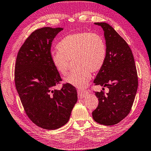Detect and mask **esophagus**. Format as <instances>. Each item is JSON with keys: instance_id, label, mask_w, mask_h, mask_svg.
<instances>
[{"instance_id": "1", "label": "esophagus", "mask_w": 151, "mask_h": 151, "mask_svg": "<svg viewBox=\"0 0 151 151\" xmlns=\"http://www.w3.org/2000/svg\"><path fill=\"white\" fill-rule=\"evenodd\" d=\"M77 92H78V97L80 98H84L86 96V94H88V92L86 91V90H81V89H78L77 90Z\"/></svg>"}]
</instances>
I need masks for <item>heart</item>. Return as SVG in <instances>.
Returning a JSON list of instances; mask_svg holds the SVG:
<instances>
[{
  "label": "heart",
  "mask_w": 151,
  "mask_h": 151,
  "mask_svg": "<svg viewBox=\"0 0 151 151\" xmlns=\"http://www.w3.org/2000/svg\"><path fill=\"white\" fill-rule=\"evenodd\" d=\"M58 51L51 55V63L61 75H65L70 61L76 67L65 83L84 88L92 78V72L99 71L106 58V45L103 37L95 33L78 32L65 36L57 45Z\"/></svg>",
  "instance_id": "obj_1"
}]
</instances>
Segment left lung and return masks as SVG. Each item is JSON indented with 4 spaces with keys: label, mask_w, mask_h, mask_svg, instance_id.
<instances>
[{
    "label": "left lung",
    "mask_w": 151,
    "mask_h": 151,
    "mask_svg": "<svg viewBox=\"0 0 151 151\" xmlns=\"http://www.w3.org/2000/svg\"><path fill=\"white\" fill-rule=\"evenodd\" d=\"M94 24L104 30L107 53L104 66L94 83L107 86L109 92H95L99 104L92 112V117L100 124L113 125L121 122L131 111L137 91V73L133 55L127 42L108 24Z\"/></svg>",
    "instance_id": "1"
}]
</instances>
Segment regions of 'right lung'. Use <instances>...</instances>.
<instances>
[{
  "mask_svg": "<svg viewBox=\"0 0 151 151\" xmlns=\"http://www.w3.org/2000/svg\"><path fill=\"white\" fill-rule=\"evenodd\" d=\"M61 28L36 29L18 51L15 65V85L21 102L31 121L45 129L65 125L78 100L75 87L63 84L53 90L61 78L51 63L52 42Z\"/></svg>",
  "mask_w": 151,
  "mask_h": 151,
  "instance_id": "obj_1",
  "label": "right lung"
}]
</instances>
